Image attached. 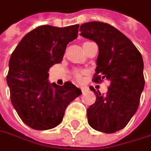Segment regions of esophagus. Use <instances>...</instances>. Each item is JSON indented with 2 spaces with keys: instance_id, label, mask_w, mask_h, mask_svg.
Segmentation results:
<instances>
[{
  "instance_id": "1",
  "label": "esophagus",
  "mask_w": 151,
  "mask_h": 151,
  "mask_svg": "<svg viewBox=\"0 0 151 151\" xmlns=\"http://www.w3.org/2000/svg\"><path fill=\"white\" fill-rule=\"evenodd\" d=\"M81 90H82V92H85V91H86V90H87V87H85V86H82V87H81Z\"/></svg>"
}]
</instances>
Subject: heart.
Returning a JSON list of instances; mask_svg holds the SVG:
<instances>
[{
    "mask_svg": "<svg viewBox=\"0 0 151 151\" xmlns=\"http://www.w3.org/2000/svg\"><path fill=\"white\" fill-rule=\"evenodd\" d=\"M86 73V72L84 70H75L73 72V76L75 78V79L78 82H81L83 80V75Z\"/></svg>",
    "mask_w": 151,
    "mask_h": 151,
    "instance_id": "heart-1",
    "label": "heart"
}]
</instances>
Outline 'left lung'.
I'll return each mask as SVG.
<instances>
[{
	"mask_svg": "<svg viewBox=\"0 0 151 151\" xmlns=\"http://www.w3.org/2000/svg\"><path fill=\"white\" fill-rule=\"evenodd\" d=\"M79 31L99 47L93 81H111L106 95L89 87L96 100L87 109L88 122L97 131L112 134L125 128L138 110L145 87L143 58L132 41L108 23H83Z\"/></svg>",
	"mask_w": 151,
	"mask_h": 151,
	"instance_id": "obj_1",
	"label": "left lung"
}]
</instances>
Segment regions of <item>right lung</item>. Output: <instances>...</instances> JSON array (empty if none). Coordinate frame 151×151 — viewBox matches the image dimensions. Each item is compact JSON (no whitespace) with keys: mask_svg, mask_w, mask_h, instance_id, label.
Masks as SVG:
<instances>
[{"mask_svg":"<svg viewBox=\"0 0 151 151\" xmlns=\"http://www.w3.org/2000/svg\"><path fill=\"white\" fill-rule=\"evenodd\" d=\"M78 27H37L11 55L6 76L11 101L21 120L33 129L47 130L60 124L69 103L82 93L69 81L59 86L47 79L49 69L63 61L68 44L77 39Z\"/></svg>","mask_w":151,"mask_h":151,"instance_id":"obj_1","label":"right lung"}]
</instances>
